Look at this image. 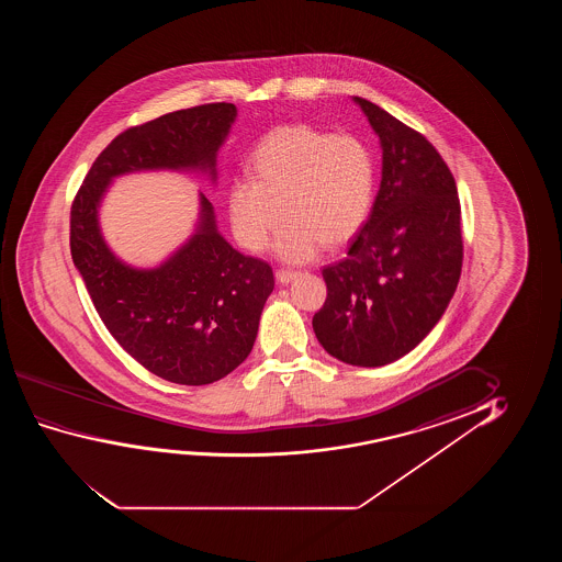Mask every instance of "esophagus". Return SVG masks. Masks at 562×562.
I'll return each instance as SVG.
<instances>
[{
    "label": "esophagus",
    "mask_w": 562,
    "mask_h": 562,
    "mask_svg": "<svg viewBox=\"0 0 562 562\" xmlns=\"http://www.w3.org/2000/svg\"><path fill=\"white\" fill-rule=\"evenodd\" d=\"M297 270L292 269H278L277 270V280L280 282V284H290V282H293L295 278H297Z\"/></svg>",
    "instance_id": "34e87169"
}]
</instances>
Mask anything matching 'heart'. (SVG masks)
I'll return each instance as SVG.
<instances>
[{"mask_svg": "<svg viewBox=\"0 0 562 562\" xmlns=\"http://www.w3.org/2000/svg\"><path fill=\"white\" fill-rule=\"evenodd\" d=\"M251 177L232 180L226 211L239 246L261 254L282 215L274 251L282 261L315 259L341 247L367 223L376 190V161L353 134L307 124L269 132L249 157Z\"/></svg>", "mask_w": 562, "mask_h": 562, "instance_id": "heart-1", "label": "heart"}]
</instances>
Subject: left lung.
I'll use <instances>...</instances> for the list:
<instances>
[{
  "label": "left lung",
  "mask_w": 562,
  "mask_h": 562,
  "mask_svg": "<svg viewBox=\"0 0 562 562\" xmlns=\"http://www.w3.org/2000/svg\"><path fill=\"white\" fill-rule=\"evenodd\" d=\"M382 147V182L344 261L324 267L326 301L313 316L321 346L353 367L413 351L446 313L462 267L453 175L420 132L353 98Z\"/></svg>",
  "instance_id": "8db88e82"
}]
</instances>
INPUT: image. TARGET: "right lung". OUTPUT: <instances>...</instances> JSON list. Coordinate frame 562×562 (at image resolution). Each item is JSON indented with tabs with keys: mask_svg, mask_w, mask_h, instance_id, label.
Segmentation results:
<instances>
[{
	"mask_svg": "<svg viewBox=\"0 0 562 562\" xmlns=\"http://www.w3.org/2000/svg\"><path fill=\"white\" fill-rule=\"evenodd\" d=\"M236 115L234 103H207L132 126L93 161L70 207V255L98 315L126 353L175 384H213L246 361L274 274L218 234L203 193L184 246L155 269L131 267L103 239L101 200L113 178L142 170H200L215 182Z\"/></svg>",
	"mask_w": 562,
	"mask_h": 562,
	"instance_id": "right-lung-1",
	"label": "right lung"
}]
</instances>
